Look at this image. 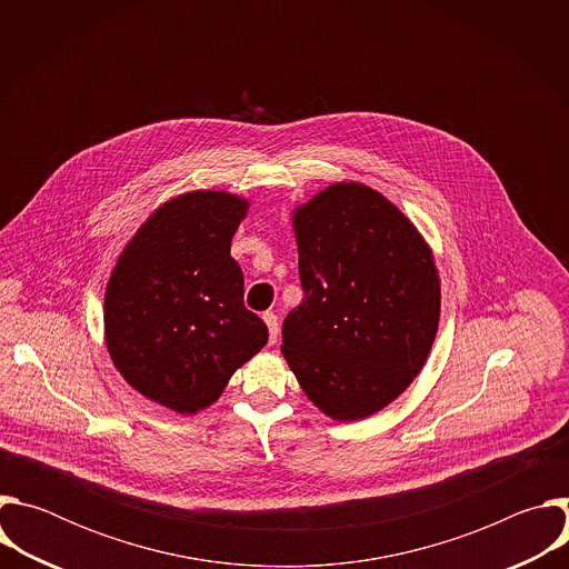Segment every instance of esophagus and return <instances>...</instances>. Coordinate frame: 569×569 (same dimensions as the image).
<instances>
[{"mask_svg": "<svg viewBox=\"0 0 569 569\" xmlns=\"http://www.w3.org/2000/svg\"><path fill=\"white\" fill-rule=\"evenodd\" d=\"M263 319H266L268 331H270V345H274L277 338H279V317H277L272 310H268V312L263 315Z\"/></svg>", "mask_w": 569, "mask_h": 569, "instance_id": "obj_1", "label": "esophagus"}]
</instances>
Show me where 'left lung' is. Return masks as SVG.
Segmentation results:
<instances>
[{
    "mask_svg": "<svg viewBox=\"0 0 569 569\" xmlns=\"http://www.w3.org/2000/svg\"><path fill=\"white\" fill-rule=\"evenodd\" d=\"M303 299L281 351L338 421L389 405L421 371L439 327V277L417 227L378 191L333 184L295 213Z\"/></svg>",
    "mask_w": 569,
    "mask_h": 569,
    "instance_id": "1",
    "label": "left lung"
}]
</instances>
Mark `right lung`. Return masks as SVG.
Masks as SVG:
<instances>
[{
	"instance_id": "obj_1",
	"label": "right lung",
	"mask_w": 569,
	"mask_h": 569,
	"mask_svg": "<svg viewBox=\"0 0 569 569\" xmlns=\"http://www.w3.org/2000/svg\"><path fill=\"white\" fill-rule=\"evenodd\" d=\"M248 202L222 191L159 207L128 242L106 292V340L121 376L180 415L211 405L268 342L246 308L231 236Z\"/></svg>"
}]
</instances>
